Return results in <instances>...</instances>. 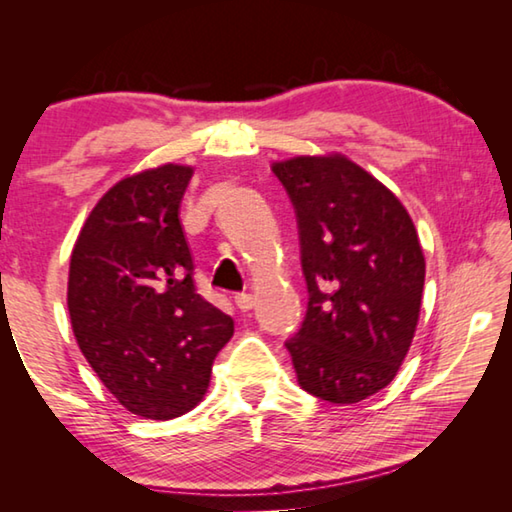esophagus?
Instances as JSON below:
<instances>
[{"label": "esophagus", "instance_id": "1", "mask_svg": "<svg viewBox=\"0 0 512 512\" xmlns=\"http://www.w3.org/2000/svg\"><path fill=\"white\" fill-rule=\"evenodd\" d=\"M235 305L241 311H250L255 307V296H250V293H239V296H235Z\"/></svg>", "mask_w": 512, "mask_h": 512}]
</instances>
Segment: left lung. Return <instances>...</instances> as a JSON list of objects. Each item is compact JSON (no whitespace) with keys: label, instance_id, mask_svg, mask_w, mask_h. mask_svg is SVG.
Here are the masks:
<instances>
[{"label":"left lung","instance_id":"8db88e82","mask_svg":"<svg viewBox=\"0 0 512 512\" xmlns=\"http://www.w3.org/2000/svg\"><path fill=\"white\" fill-rule=\"evenodd\" d=\"M296 210L307 316L287 350L298 384L332 404L379 393L418 327L424 255L406 207L366 169L332 155L273 162Z\"/></svg>","mask_w":512,"mask_h":512}]
</instances>
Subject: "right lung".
I'll list each match as a JSON object with an SVG mask.
<instances>
[{"mask_svg":"<svg viewBox=\"0 0 512 512\" xmlns=\"http://www.w3.org/2000/svg\"><path fill=\"white\" fill-rule=\"evenodd\" d=\"M192 176L169 162L119 180L85 219L69 262L67 309L83 357L124 409L149 420L192 411L235 334L194 287L178 219Z\"/></svg>","mask_w":512,"mask_h":512,"instance_id":"add662e5","label":"right lung"}]
</instances>
